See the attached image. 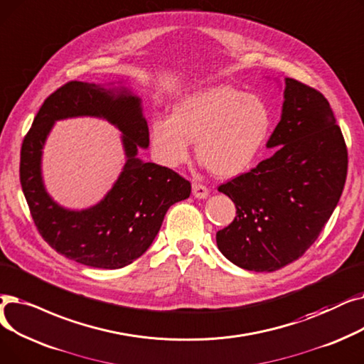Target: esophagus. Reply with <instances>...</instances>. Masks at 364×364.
Wrapping results in <instances>:
<instances>
[{"label": "esophagus", "instance_id": "obj_1", "mask_svg": "<svg viewBox=\"0 0 364 364\" xmlns=\"http://www.w3.org/2000/svg\"><path fill=\"white\" fill-rule=\"evenodd\" d=\"M193 196L198 200H203V198H207L209 197V189H207L204 185L201 183H197L194 182L193 183Z\"/></svg>", "mask_w": 364, "mask_h": 364}]
</instances>
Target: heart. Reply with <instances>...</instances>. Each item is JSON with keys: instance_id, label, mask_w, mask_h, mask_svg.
<instances>
[{"instance_id": "obj_1", "label": "heart", "mask_w": 364, "mask_h": 364, "mask_svg": "<svg viewBox=\"0 0 364 364\" xmlns=\"http://www.w3.org/2000/svg\"><path fill=\"white\" fill-rule=\"evenodd\" d=\"M272 115L256 95L218 84L181 96L170 117L151 121L154 157L176 168L188 161L191 142L198 159L219 178H234L249 170L268 142Z\"/></svg>"}]
</instances>
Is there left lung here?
<instances>
[{
    "label": "left lung",
    "instance_id": "obj_1",
    "mask_svg": "<svg viewBox=\"0 0 364 364\" xmlns=\"http://www.w3.org/2000/svg\"><path fill=\"white\" fill-rule=\"evenodd\" d=\"M283 96L267 144L272 157L219 186L237 216L216 232L218 247L247 271L272 272L302 256L332 216L347 179V146L327 99L293 78H284Z\"/></svg>",
    "mask_w": 364,
    "mask_h": 364
}]
</instances>
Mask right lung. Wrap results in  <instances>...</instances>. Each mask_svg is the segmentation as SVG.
Segmentation results:
<instances>
[{
    "label": "right lung",
    "instance_id": "right-lung-1",
    "mask_svg": "<svg viewBox=\"0 0 364 364\" xmlns=\"http://www.w3.org/2000/svg\"><path fill=\"white\" fill-rule=\"evenodd\" d=\"M127 81H71L41 105L21 151V183L33 222L58 253L78 264L117 269L142 256L157 237L171 204L186 200L191 183L173 170L137 157L149 146L142 99ZM105 119L122 133L127 163L110 191L87 210H69L46 191L42 149L56 120Z\"/></svg>",
    "mask_w": 364,
    "mask_h": 364
}]
</instances>
